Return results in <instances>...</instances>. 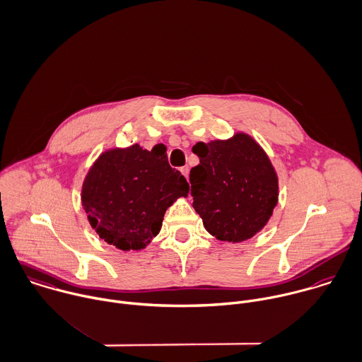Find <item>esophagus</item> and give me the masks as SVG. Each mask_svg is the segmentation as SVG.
<instances>
[{
  "label": "esophagus",
  "mask_w": 362,
  "mask_h": 362,
  "mask_svg": "<svg viewBox=\"0 0 362 362\" xmlns=\"http://www.w3.org/2000/svg\"><path fill=\"white\" fill-rule=\"evenodd\" d=\"M180 171H181V173H182V175H184V177H185V178L188 180V174H189V167H188V165H185V167H181V168H180Z\"/></svg>",
  "instance_id": "1"
}]
</instances>
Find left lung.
Here are the masks:
<instances>
[{
	"label": "left lung",
	"mask_w": 362,
	"mask_h": 362,
	"mask_svg": "<svg viewBox=\"0 0 362 362\" xmlns=\"http://www.w3.org/2000/svg\"><path fill=\"white\" fill-rule=\"evenodd\" d=\"M194 209L218 240L240 243L257 235L278 204V177L261 146L247 133L192 147Z\"/></svg>",
	"instance_id": "8db88e82"
}]
</instances>
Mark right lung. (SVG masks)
<instances>
[{"label": "right lung", "mask_w": 362, "mask_h": 362, "mask_svg": "<svg viewBox=\"0 0 362 362\" xmlns=\"http://www.w3.org/2000/svg\"><path fill=\"white\" fill-rule=\"evenodd\" d=\"M189 184L170 167L165 148L137 143L104 151L90 168L81 202L91 228L117 248L141 250L161 229L164 214Z\"/></svg>", "instance_id": "obj_1"}]
</instances>
